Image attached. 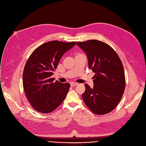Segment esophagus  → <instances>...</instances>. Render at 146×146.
I'll return each instance as SVG.
<instances>
[{
  "label": "esophagus",
  "instance_id": "1",
  "mask_svg": "<svg viewBox=\"0 0 146 146\" xmlns=\"http://www.w3.org/2000/svg\"><path fill=\"white\" fill-rule=\"evenodd\" d=\"M70 84H71V86H75L78 85V83H75V82H71V83H70Z\"/></svg>",
  "mask_w": 146,
  "mask_h": 146
}]
</instances>
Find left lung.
Wrapping results in <instances>:
<instances>
[{
	"label": "left lung",
	"instance_id": "left-lung-1",
	"mask_svg": "<svg viewBox=\"0 0 146 146\" xmlns=\"http://www.w3.org/2000/svg\"><path fill=\"white\" fill-rule=\"evenodd\" d=\"M76 45L86 53L89 67L96 74L93 88L84 84L83 100L95 114L108 113L118 105L124 92L125 79L122 62L114 49L102 41L90 40L78 42Z\"/></svg>",
	"mask_w": 146,
	"mask_h": 146
}]
</instances>
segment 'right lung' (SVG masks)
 <instances>
[{
    "label": "right lung",
    "instance_id": "obj_1",
    "mask_svg": "<svg viewBox=\"0 0 146 146\" xmlns=\"http://www.w3.org/2000/svg\"><path fill=\"white\" fill-rule=\"evenodd\" d=\"M75 44L76 42H47L29 56L23 70V85L28 101L38 112H52L65 99L70 84L54 82L51 76L63 55Z\"/></svg>",
    "mask_w": 146,
    "mask_h": 146
}]
</instances>
